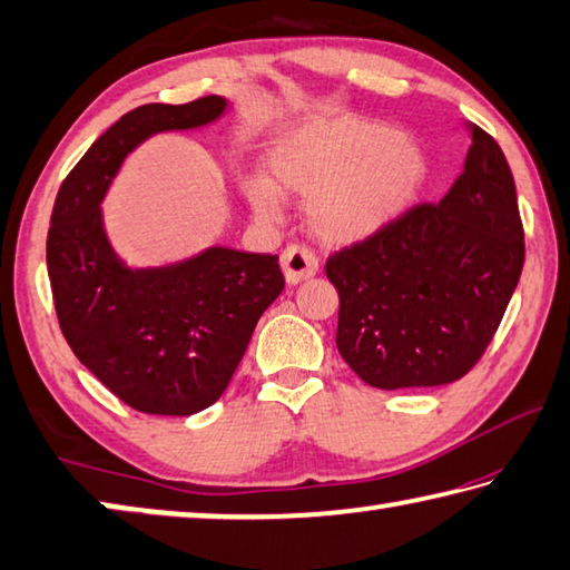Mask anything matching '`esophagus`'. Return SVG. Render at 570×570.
Masks as SVG:
<instances>
[{
    "label": "esophagus",
    "instance_id": "esophagus-1",
    "mask_svg": "<svg viewBox=\"0 0 570 570\" xmlns=\"http://www.w3.org/2000/svg\"><path fill=\"white\" fill-rule=\"evenodd\" d=\"M282 268L288 284H298L304 278H312L316 272H320V258L312 248L292 244L284 248L282 254Z\"/></svg>",
    "mask_w": 570,
    "mask_h": 570
}]
</instances>
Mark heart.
I'll return each mask as SVG.
<instances>
[{"label": "heart", "mask_w": 570, "mask_h": 570, "mask_svg": "<svg viewBox=\"0 0 570 570\" xmlns=\"http://www.w3.org/2000/svg\"><path fill=\"white\" fill-rule=\"evenodd\" d=\"M264 178H248L244 196L254 214L276 224V190L304 200L316 236L352 244L387 226L417 196L428 158L410 132L354 115L312 118L294 125L264 150Z\"/></svg>", "instance_id": "heart-1"}]
</instances>
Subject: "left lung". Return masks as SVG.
<instances>
[{"mask_svg": "<svg viewBox=\"0 0 570 570\" xmlns=\"http://www.w3.org/2000/svg\"><path fill=\"white\" fill-rule=\"evenodd\" d=\"M465 168L440 204H420L326 262L340 292L336 350L380 390L438 387L493 342L525 262L513 173L468 125Z\"/></svg>", "mask_w": 570, "mask_h": 570, "instance_id": "8db88e82", "label": "left lung"}]
</instances>
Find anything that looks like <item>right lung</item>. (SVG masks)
<instances>
[{
  "label": "right lung",
  "mask_w": 570,
  "mask_h": 570,
  "mask_svg": "<svg viewBox=\"0 0 570 570\" xmlns=\"http://www.w3.org/2000/svg\"><path fill=\"white\" fill-rule=\"evenodd\" d=\"M226 98L140 105L110 125L62 180L47 274L67 344L128 407L188 417L234 377L256 322L282 294L278 256L210 246L170 266L130 268L102 226V198L128 153L166 130L218 120Z\"/></svg>",
  "instance_id": "obj_1"
}]
</instances>
